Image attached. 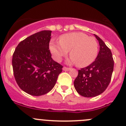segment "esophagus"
Masks as SVG:
<instances>
[{"label":"esophagus","mask_w":126,"mask_h":126,"mask_svg":"<svg viewBox=\"0 0 126 126\" xmlns=\"http://www.w3.org/2000/svg\"><path fill=\"white\" fill-rule=\"evenodd\" d=\"M63 70H64V71H68V70H70V68H67V67H65V66H64V67L63 68Z\"/></svg>","instance_id":"34e87169"}]
</instances>
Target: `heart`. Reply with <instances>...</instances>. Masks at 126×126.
I'll return each mask as SVG.
<instances>
[{
  "label": "heart",
  "mask_w": 126,
  "mask_h": 126,
  "mask_svg": "<svg viewBox=\"0 0 126 126\" xmlns=\"http://www.w3.org/2000/svg\"><path fill=\"white\" fill-rule=\"evenodd\" d=\"M98 47L95 38L81 32L64 34L61 36L60 41L52 39L49 43V49L55 61L61 62L70 50L71 56L67 63L77 64L79 67H86L95 60Z\"/></svg>",
  "instance_id": "1"
}]
</instances>
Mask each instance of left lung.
I'll return each mask as SVG.
<instances>
[{"label": "left lung", "mask_w": 126, "mask_h": 126, "mask_svg": "<svg viewBox=\"0 0 126 126\" xmlns=\"http://www.w3.org/2000/svg\"><path fill=\"white\" fill-rule=\"evenodd\" d=\"M100 46L98 54L91 64L79 70L74 87L80 95L94 97L107 88L114 70V60L110 49L100 38L94 34Z\"/></svg>", "instance_id": "left-lung-1"}]
</instances>
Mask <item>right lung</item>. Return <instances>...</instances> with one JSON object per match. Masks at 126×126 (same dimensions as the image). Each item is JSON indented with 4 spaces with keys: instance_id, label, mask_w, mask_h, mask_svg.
<instances>
[{
    "instance_id": "add662e5",
    "label": "right lung",
    "mask_w": 126,
    "mask_h": 126,
    "mask_svg": "<svg viewBox=\"0 0 126 126\" xmlns=\"http://www.w3.org/2000/svg\"><path fill=\"white\" fill-rule=\"evenodd\" d=\"M51 31H42L19 43L12 56L16 81L21 90L34 96L53 89L62 66L51 58L49 43Z\"/></svg>"
}]
</instances>
